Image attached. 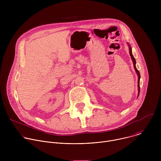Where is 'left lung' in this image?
<instances>
[{"label":"left lung","instance_id":"left-lung-1","mask_svg":"<svg viewBox=\"0 0 161 161\" xmlns=\"http://www.w3.org/2000/svg\"><path fill=\"white\" fill-rule=\"evenodd\" d=\"M129 53H130V55L131 58H132V61H133V63H134V69H135V70H136V73L137 74V76H138V82H137V86H138V95H137V97H138V96H139V94H140V74L139 71L137 69V68H136V60H135L134 57H133V55H132V50H131V48H130V45H129Z\"/></svg>","mask_w":161,"mask_h":161}]
</instances>
